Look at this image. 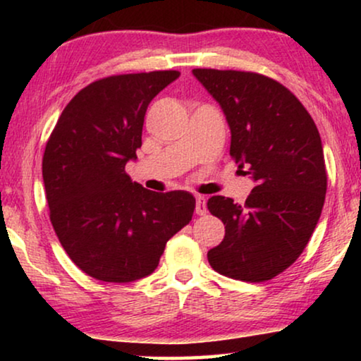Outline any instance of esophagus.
I'll list each match as a JSON object with an SVG mask.
<instances>
[{
	"label": "esophagus",
	"mask_w": 361,
	"mask_h": 361,
	"mask_svg": "<svg viewBox=\"0 0 361 361\" xmlns=\"http://www.w3.org/2000/svg\"><path fill=\"white\" fill-rule=\"evenodd\" d=\"M195 214L200 216L207 214V202L204 197H200V195L197 197V200H195Z\"/></svg>",
	"instance_id": "34e87169"
}]
</instances>
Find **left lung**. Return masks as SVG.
Returning <instances> with one entry per match:
<instances>
[{
    "instance_id": "left-lung-1",
    "label": "left lung",
    "mask_w": 361,
    "mask_h": 361,
    "mask_svg": "<svg viewBox=\"0 0 361 361\" xmlns=\"http://www.w3.org/2000/svg\"><path fill=\"white\" fill-rule=\"evenodd\" d=\"M231 130L230 156L256 180L243 205L207 202L225 238L207 255L216 273L264 283L299 258L322 212L327 171L317 126L289 88L256 72L194 68Z\"/></svg>"
}]
</instances>
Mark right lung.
<instances>
[{"instance_id":"1","label":"right lung","mask_w":361,"mask_h":361,"mask_svg":"<svg viewBox=\"0 0 361 361\" xmlns=\"http://www.w3.org/2000/svg\"><path fill=\"white\" fill-rule=\"evenodd\" d=\"M180 72L121 73L92 82L63 108L42 157L49 216L73 263L105 283L157 268L166 243L192 220L189 192L159 194L131 182L152 98Z\"/></svg>"}]
</instances>
